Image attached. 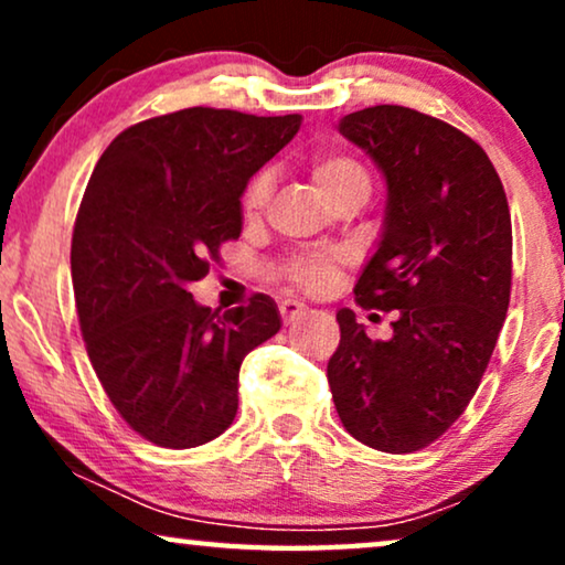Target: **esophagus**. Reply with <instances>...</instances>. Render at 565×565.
I'll use <instances>...</instances> for the list:
<instances>
[{"mask_svg": "<svg viewBox=\"0 0 565 565\" xmlns=\"http://www.w3.org/2000/svg\"><path fill=\"white\" fill-rule=\"evenodd\" d=\"M306 311H308V308L303 303H298V300H282V303H280V316H282L285 323L298 321L300 316H306Z\"/></svg>", "mask_w": 565, "mask_h": 565, "instance_id": "esophagus-1", "label": "esophagus"}]
</instances>
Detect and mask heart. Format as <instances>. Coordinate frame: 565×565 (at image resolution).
Returning a JSON list of instances; mask_svg holds the SVG:
<instances>
[{"label":"heart","instance_id":"1","mask_svg":"<svg viewBox=\"0 0 565 565\" xmlns=\"http://www.w3.org/2000/svg\"><path fill=\"white\" fill-rule=\"evenodd\" d=\"M308 174L321 195L331 205L350 195H367L370 192V174L350 153H316L308 164ZM269 200V177L257 174L244 192V215L246 218H257L265 211ZM329 262L323 259H300L288 267L290 280H296L306 290H321L329 280Z\"/></svg>","mask_w":565,"mask_h":565}]
</instances>
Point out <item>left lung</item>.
<instances>
[{
  "mask_svg": "<svg viewBox=\"0 0 565 565\" xmlns=\"http://www.w3.org/2000/svg\"><path fill=\"white\" fill-rule=\"evenodd\" d=\"M388 184L383 236L362 269V308L396 311L391 339L337 313L327 365L344 429L383 452H414L466 412L489 367L512 292V218L497 169L473 138L412 107L339 120Z\"/></svg>",
  "mask_w": 565,
  "mask_h": 565,
  "instance_id": "obj_1",
  "label": "left lung"
}]
</instances>
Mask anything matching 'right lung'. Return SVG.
I'll use <instances>...</instances> for the list:
<instances>
[{
    "label": "right lung",
    "mask_w": 565,
    "mask_h": 565,
    "mask_svg": "<svg viewBox=\"0 0 565 565\" xmlns=\"http://www.w3.org/2000/svg\"><path fill=\"white\" fill-rule=\"evenodd\" d=\"M300 120L188 107L122 130L89 177L72 238L82 337L107 398L153 445L223 435L238 367L280 331L269 296L218 313L188 288L242 234L246 182Z\"/></svg>",
    "instance_id": "right-lung-1"
}]
</instances>
